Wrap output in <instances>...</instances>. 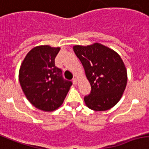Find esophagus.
<instances>
[{"instance_id": "esophagus-1", "label": "esophagus", "mask_w": 149, "mask_h": 149, "mask_svg": "<svg viewBox=\"0 0 149 149\" xmlns=\"http://www.w3.org/2000/svg\"><path fill=\"white\" fill-rule=\"evenodd\" d=\"M72 82H73V84H74V85H77V83H78V79L74 78Z\"/></svg>"}]
</instances>
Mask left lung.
Listing matches in <instances>:
<instances>
[{"mask_svg":"<svg viewBox=\"0 0 149 149\" xmlns=\"http://www.w3.org/2000/svg\"><path fill=\"white\" fill-rule=\"evenodd\" d=\"M91 85V93L84 97L88 108L106 111L120 100L127 84V70L120 56L101 43L73 47Z\"/></svg>","mask_w":149,"mask_h":149,"instance_id":"8db88e82","label":"left lung"}]
</instances>
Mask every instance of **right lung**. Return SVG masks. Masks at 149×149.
<instances>
[{"label":"right lung","instance_id":"right-lung-1","mask_svg":"<svg viewBox=\"0 0 149 149\" xmlns=\"http://www.w3.org/2000/svg\"><path fill=\"white\" fill-rule=\"evenodd\" d=\"M60 47L37 46L23 60L19 81L24 95L36 108L51 112L63 104L72 86L63 78L62 70L55 66Z\"/></svg>","mask_w":149,"mask_h":149}]
</instances>
